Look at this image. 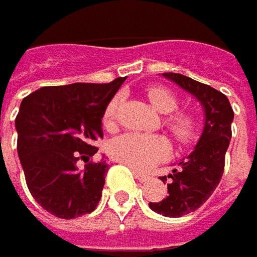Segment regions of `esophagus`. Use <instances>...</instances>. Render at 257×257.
Segmentation results:
<instances>
[{
	"mask_svg": "<svg viewBox=\"0 0 257 257\" xmlns=\"http://www.w3.org/2000/svg\"><path fill=\"white\" fill-rule=\"evenodd\" d=\"M135 175H136V178H138L139 181H148L151 177L146 174H143V173H139V171H135Z\"/></svg>",
	"mask_w": 257,
	"mask_h": 257,
	"instance_id": "34e87169",
	"label": "esophagus"
}]
</instances>
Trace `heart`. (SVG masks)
Wrapping results in <instances>:
<instances>
[{
  "label": "heart",
  "instance_id": "1",
  "mask_svg": "<svg viewBox=\"0 0 257 257\" xmlns=\"http://www.w3.org/2000/svg\"><path fill=\"white\" fill-rule=\"evenodd\" d=\"M148 98L152 106L162 115L173 114L178 106L174 93L165 87H149ZM119 99V95H117L106 105L103 112L105 124H111L114 121ZM167 125L175 138L183 142L189 140L194 133V121L187 115L170 117L167 119ZM108 152L114 159L128 167H133L136 170H148L171 155V148L167 139L162 136L124 133L108 143Z\"/></svg>",
  "mask_w": 257,
  "mask_h": 257
}]
</instances>
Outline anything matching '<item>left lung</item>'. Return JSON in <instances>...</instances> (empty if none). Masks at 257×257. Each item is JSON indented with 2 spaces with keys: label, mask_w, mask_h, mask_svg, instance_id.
Wrapping results in <instances>:
<instances>
[{
  "label": "left lung",
  "mask_w": 257,
  "mask_h": 257,
  "mask_svg": "<svg viewBox=\"0 0 257 257\" xmlns=\"http://www.w3.org/2000/svg\"><path fill=\"white\" fill-rule=\"evenodd\" d=\"M162 77L194 96L205 115L203 130L193 152L183 158L178 167L168 174V196L161 202L149 203V208L156 213L178 218L199 209L219 184L231 140L234 112L228 98L208 84L177 73H164ZM161 180L165 184L167 175Z\"/></svg>",
  "instance_id": "left-lung-1"
}]
</instances>
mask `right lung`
<instances>
[{"label": "right lung", "mask_w": 257, "mask_h": 257, "mask_svg": "<svg viewBox=\"0 0 257 257\" xmlns=\"http://www.w3.org/2000/svg\"><path fill=\"white\" fill-rule=\"evenodd\" d=\"M125 77L111 83L41 87L26 96L16 117L17 154L29 192L49 213L73 219L98 206L108 161L89 162L98 152L106 105ZM87 162L83 170L77 165Z\"/></svg>", "instance_id": "add662e5"}]
</instances>
